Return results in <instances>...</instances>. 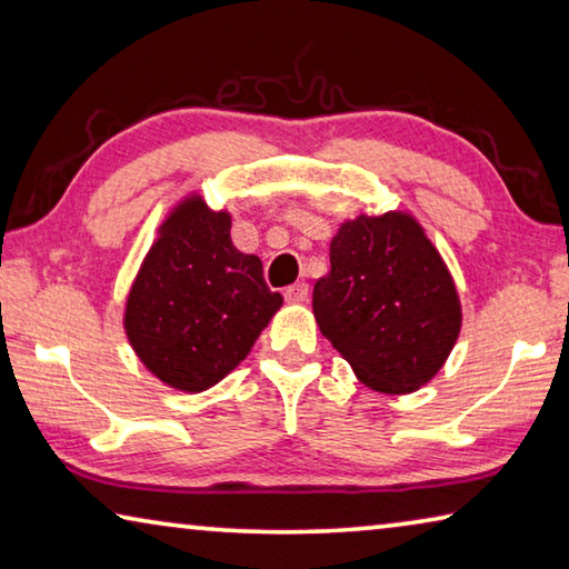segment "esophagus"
Listing matches in <instances>:
<instances>
[{
    "label": "esophagus",
    "mask_w": 569,
    "mask_h": 569,
    "mask_svg": "<svg viewBox=\"0 0 569 569\" xmlns=\"http://www.w3.org/2000/svg\"><path fill=\"white\" fill-rule=\"evenodd\" d=\"M308 298V283H293L286 288V301L288 303H303Z\"/></svg>",
    "instance_id": "1"
}]
</instances>
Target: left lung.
I'll return each mask as SVG.
<instances>
[{
	"instance_id": "8db88e82",
	"label": "left lung",
	"mask_w": 569,
	"mask_h": 569,
	"mask_svg": "<svg viewBox=\"0 0 569 569\" xmlns=\"http://www.w3.org/2000/svg\"><path fill=\"white\" fill-rule=\"evenodd\" d=\"M313 319L363 387L411 393L447 363L461 301L445 258L407 210L361 213L331 238Z\"/></svg>"
}]
</instances>
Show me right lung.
I'll return each instance as SVG.
<instances>
[{
	"label": "right lung",
	"instance_id": "obj_1",
	"mask_svg": "<svg viewBox=\"0 0 569 569\" xmlns=\"http://www.w3.org/2000/svg\"><path fill=\"white\" fill-rule=\"evenodd\" d=\"M281 306L261 258L233 246L228 210L192 190L158 226L124 298L122 329L152 377L200 393L246 359Z\"/></svg>",
	"mask_w": 569,
	"mask_h": 569
}]
</instances>
